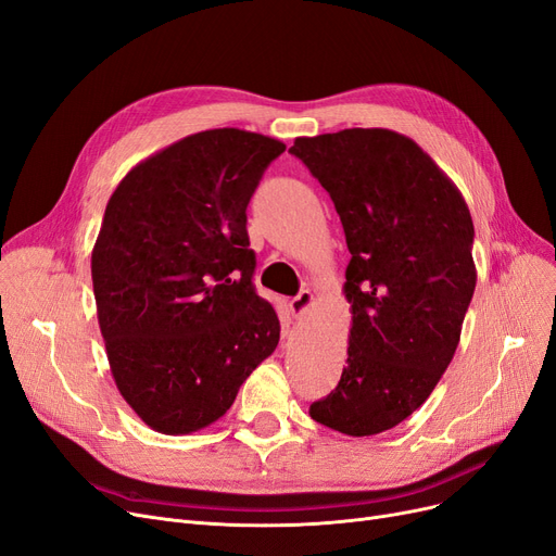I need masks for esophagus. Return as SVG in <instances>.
<instances>
[{"mask_svg": "<svg viewBox=\"0 0 556 556\" xmlns=\"http://www.w3.org/2000/svg\"><path fill=\"white\" fill-rule=\"evenodd\" d=\"M313 300H316V298H313V293H311L308 288H306V291H300V295H295V298L291 300V304H288V306H291V313H293V316H295V318H300V316H304V313L308 311V306L313 304Z\"/></svg>", "mask_w": 556, "mask_h": 556, "instance_id": "34e87169", "label": "esophagus"}]
</instances>
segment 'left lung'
<instances>
[{
    "mask_svg": "<svg viewBox=\"0 0 556 556\" xmlns=\"http://www.w3.org/2000/svg\"><path fill=\"white\" fill-rule=\"evenodd\" d=\"M341 215L352 254L348 366L311 418L348 437L393 429L437 389L475 293L466 200L422 148L391 129L295 138Z\"/></svg>",
    "mask_w": 556,
    "mask_h": 556,
    "instance_id": "1",
    "label": "left lung"
}]
</instances>
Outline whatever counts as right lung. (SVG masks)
<instances>
[{"mask_svg":"<svg viewBox=\"0 0 556 556\" xmlns=\"http://www.w3.org/2000/svg\"><path fill=\"white\" fill-rule=\"evenodd\" d=\"M286 144L243 129L186 136L117 184L92 248V291L119 395L179 437L227 414L279 343L256 295L248 204Z\"/></svg>","mask_w":556,"mask_h":556,"instance_id":"obj_1","label":"right lung"}]
</instances>
